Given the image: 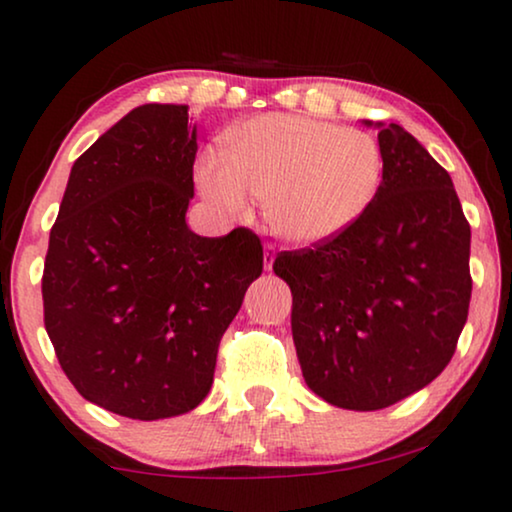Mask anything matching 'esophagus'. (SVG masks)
<instances>
[{"instance_id":"esophagus-1","label":"esophagus","mask_w":512,"mask_h":512,"mask_svg":"<svg viewBox=\"0 0 512 512\" xmlns=\"http://www.w3.org/2000/svg\"><path fill=\"white\" fill-rule=\"evenodd\" d=\"M275 256H277L275 244L265 242V247H263V263H265V270H272V265H275Z\"/></svg>"}]
</instances>
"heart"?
<instances>
[{
    "instance_id": "1",
    "label": "heart",
    "mask_w": 512,
    "mask_h": 512,
    "mask_svg": "<svg viewBox=\"0 0 512 512\" xmlns=\"http://www.w3.org/2000/svg\"><path fill=\"white\" fill-rule=\"evenodd\" d=\"M382 151L359 128L307 116L268 114L230 130L223 156L195 167L202 195L244 216L249 195L265 200L272 230L291 242L326 240L366 212L382 184Z\"/></svg>"
}]
</instances>
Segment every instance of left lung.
Here are the masks:
<instances>
[{"label": "left lung", "mask_w": 512, "mask_h": 512, "mask_svg": "<svg viewBox=\"0 0 512 512\" xmlns=\"http://www.w3.org/2000/svg\"><path fill=\"white\" fill-rule=\"evenodd\" d=\"M382 184L345 230L282 251L291 331L314 394L389 408L450 363L471 303V226L450 174L401 125L377 132Z\"/></svg>", "instance_id": "1"}]
</instances>
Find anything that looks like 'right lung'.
Listing matches in <instances>:
<instances>
[{
  "label": "right lung",
  "instance_id": "add662e5",
  "mask_svg": "<svg viewBox=\"0 0 512 512\" xmlns=\"http://www.w3.org/2000/svg\"><path fill=\"white\" fill-rule=\"evenodd\" d=\"M195 130L184 104H142L76 158L41 296L60 368L130 419L184 415L214 382L219 342L263 272L254 230L186 226Z\"/></svg>",
  "mask_w": 512,
  "mask_h": 512
}]
</instances>
